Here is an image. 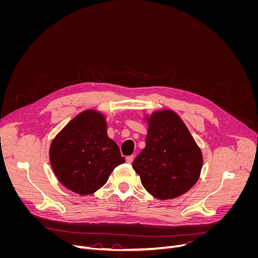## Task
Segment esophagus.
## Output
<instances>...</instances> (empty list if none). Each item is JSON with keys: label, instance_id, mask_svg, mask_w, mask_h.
<instances>
[{"label": "esophagus", "instance_id": "esophagus-1", "mask_svg": "<svg viewBox=\"0 0 258 258\" xmlns=\"http://www.w3.org/2000/svg\"><path fill=\"white\" fill-rule=\"evenodd\" d=\"M134 159H135V156H134V155L127 156V157H126V161H127L128 163H131L132 161H134Z\"/></svg>", "mask_w": 258, "mask_h": 258}]
</instances>
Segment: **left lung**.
<instances>
[{
	"instance_id": "left-lung-1",
	"label": "left lung",
	"mask_w": 258,
	"mask_h": 258,
	"mask_svg": "<svg viewBox=\"0 0 258 258\" xmlns=\"http://www.w3.org/2000/svg\"><path fill=\"white\" fill-rule=\"evenodd\" d=\"M145 118V147L132 167L153 197L176 198L198 181L204 162L201 150L175 112L157 111Z\"/></svg>"
}]
</instances>
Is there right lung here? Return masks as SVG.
I'll use <instances>...</instances> for the list:
<instances>
[{
	"instance_id": "add662e5",
	"label": "right lung",
	"mask_w": 258,
	"mask_h": 258,
	"mask_svg": "<svg viewBox=\"0 0 258 258\" xmlns=\"http://www.w3.org/2000/svg\"><path fill=\"white\" fill-rule=\"evenodd\" d=\"M49 158L59 182L82 196L101 188L124 162L118 145L107 136L104 115L96 110L80 113L54 137Z\"/></svg>"
}]
</instances>
